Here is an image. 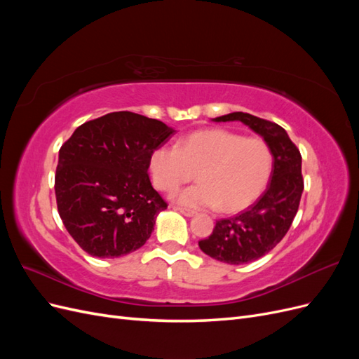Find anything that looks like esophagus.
<instances>
[{"mask_svg": "<svg viewBox=\"0 0 359 359\" xmlns=\"http://www.w3.org/2000/svg\"><path fill=\"white\" fill-rule=\"evenodd\" d=\"M178 212H181L182 215H186V217H193L194 214H196V212H194V211H191V210H186V208H180V206H177V208H175Z\"/></svg>", "mask_w": 359, "mask_h": 359, "instance_id": "34e87169", "label": "esophagus"}]
</instances>
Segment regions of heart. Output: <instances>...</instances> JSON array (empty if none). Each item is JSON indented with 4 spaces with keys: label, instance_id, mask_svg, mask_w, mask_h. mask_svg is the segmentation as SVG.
Returning <instances> with one entry per match:
<instances>
[{
    "label": "heart",
    "instance_id": "heart-1",
    "mask_svg": "<svg viewBox=\"0 0 359 359\" xmlns=\"http://www.w3.org/2000/svg\"><path fill=\"white\" fill-rule=\"evenodd\" d=\"M149 170L154 186L163 191L177 190L198 172L199 182L175 193L173 199L193 210L236 212L265 190L273 153L264 139L210 128L190 135L178 147H157L149 157Z\"/></svg>",
    "mask_w": 359,
    "mask_h": 359
}]
</instances>
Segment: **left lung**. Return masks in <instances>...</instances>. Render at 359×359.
<instances>
[{
	"label": "left lung",
	"mask_w": 359,
	"mask_h": 359,
	"mask_svg": "<svg viewBox=\"0 0 359 359\" xmlns=\"http://www.w3.org/2000/svg\"><path fill=\"white\" fill-rule=\"evenodd\" d=\"M212 121L243 123L262 137L273 153L271 181L262 196L247 211L217 222L212 233L199 241L202 252L215 260L231 265L250 264L283 240L295 219L304 190L301 154L286 130L266 119L232 112Z\"/></svg>",
	"instance_id": "obj_1"
}]
</instances>
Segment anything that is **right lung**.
Listing matches in <instances>:
<instances>
[{
    "mask_svg": "<svg viewBox=\"0 0 359 359\" xmlns=\"http://www.w3.org/2000/svg\"><path fill=\"white\" fill-rule=\"evenodd\" d=\"M173 133L158 119L123 111L79 126L61 147L58 212L86 253L119 257L147 243L168 206L151 186L149 157Z\"/></svg>",
    "mask_w": 359,
    "mask_h": 359,
    "instance_id": "right-lung-1",
    "label": "right lung"
}]
</instances>
